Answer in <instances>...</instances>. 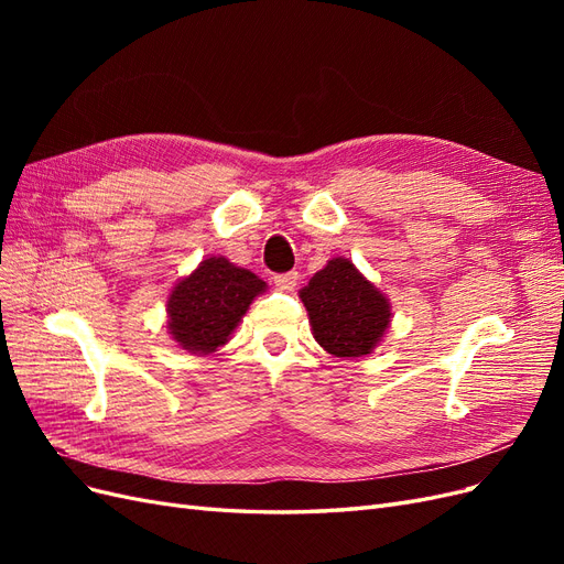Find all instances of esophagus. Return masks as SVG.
Listing matches in <instances>:
<instances>
[{"label":"esophagus","instance_id":"34e87169","mask_svg":"<svg viewBox=\"0 0 564 564\" xmlns=\"http://www.w3.org/2000/svg\"><path fill=\"white\" fill-rule=\"evenodd\" d=\"M272 282H275V286L280 289V292H294V286L299 284V272L296 270L280 272V275L272 278Z\"/></svg>","mask_w":564,"mask_h":564}]
</instances>
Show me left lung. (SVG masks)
Instances as JSON below:
<instances>
[{"mask_svg":"<svg viewBox=\"0 0 564 564\" xmlns=\"http://www.w3.org/2000/svg\"><path fill=\"white\" fill-rule=\"evenodd\" d=\"M301 301L311 315L317 344L336 357H362L390 324V303L348 259H334L315 272Z\"/></svg>","mask_w":564,"mask_h":564,"instance_id":"obj_1","label":"left lung"}]
</instances>
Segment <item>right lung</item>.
I'll use <instances>...</instances> for the list:
<instances>
[{
    "label": "right lung",
    "mask_w": 564,
    "mask_h": 564,
    "mask_svg": "<svg viewBox=\"0 0 564 564\" xmlns=\"http://www.w3.org/2000/svg\"><path fill=\"white\" fill-rule=\"evenodd\" d=\"M265 289L253 272L226 259H207L191 278L181 280L169 296V334L195 355L224 346L240 324L249 303Z\"/></svg>",
    "instance_id": "1"
}]
</instances>
